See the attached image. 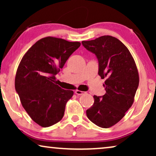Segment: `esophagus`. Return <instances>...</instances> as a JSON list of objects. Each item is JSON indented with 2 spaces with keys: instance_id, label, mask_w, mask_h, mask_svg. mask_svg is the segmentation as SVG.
Returning <instances> with one entry per match:
<instances>
[{
  "instance_id": "esophagus-1",
  "label": "esophagus",
  "mask_w": 156,
  "mask_h": 156,
  "mask_svg": "<svg viewBox=\"0 0 156 156\" xmlns=\"http://www.w3.org/2000/svg\"><path fill=\"white\" fill-rule=\"evenodd\" d=\"M75 94H77V95H82V94H84V91H80V90H76Z\"/></svg>"
}]
</instances>
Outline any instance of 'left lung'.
<instances>
[{
    "mask_svg": "<svg viewBox=\"0 0 156 156\" xmlns=\"http://www.w3.org/2000/svg\"><path fill=\"white\" fill-rule=\"evenodd\" d=\"M82 43L97 56L98 74L106 78V94L94 96V102L87 116L98 126L107 129L122 119L133 103L139 84L137 67L128 48L116 37L104 35Z\"/></svg>",
    "mask_w": 156,
    "mask_h": 156,
    "instance_id": "left-lung-1",
    "label": "left lung"
}]
</instances>
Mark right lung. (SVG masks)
Wrapping results in <instances>:
<instances>
[{"label":"right lung","mask_w":156,"mask_h":156,"mask_svg":"<svg viewBox=\"0 0 156 156\" xmlns=\"http://www.w3.org/2000/svg\"><path fill=\"white\" fill-rule=\"evenodd\" d=\"M80 42L46 37L36 42L24 55L17 69L15 87L22 106L42 127H49L62 119L65 106L74 91L56 84L55 75Z\"/></svg>","instance_id":"right-lung-1"}]
</instances>
